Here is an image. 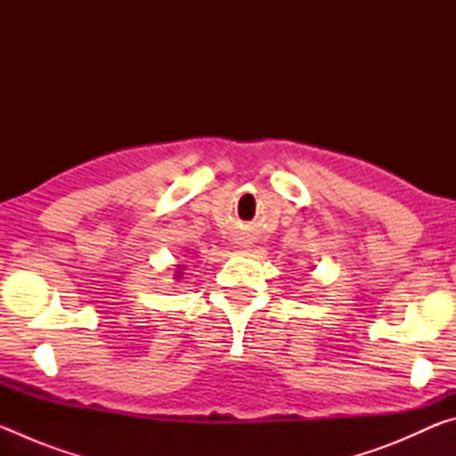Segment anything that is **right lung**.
Segmentation results:
<instances>
[{
	"label": "right lung",
	"instance_id": "right-lung-1",
	"mask_svg": "<svg viewBox=\"0 0 456 456\" xmlns=\"http://www.w3.org/2000/svg\"><path fill=\"white\" fill-rule=\"evenodd\" d=\"M183 269H184V265H179V269H176V273H175V280H181V277H183Z\"/></svg>",
	"mask_w": 456,
	"mask_h": 456
}]
</instances>
